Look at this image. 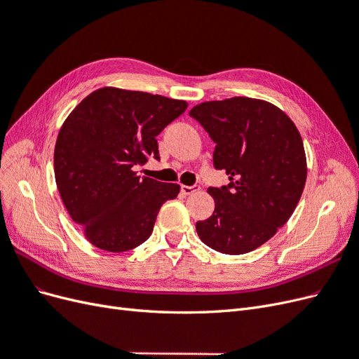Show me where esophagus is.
I'll return each instance as SVG.
<instances>
[{
    "label": "esophagus",
    "mask_w": 359,
    "mask_h": 359,
    "mask_svg": "<svg viewBox=\"0 0 359 359\" xmlns=\"http://www.w3.org/2000/svg\"><path fill=\"white\" fill-rule=\"evenodd\" d=\"M199 189H201L199 186H182L181 191H182V194H186V196H189V194H193L194 191H198Z\"/></svg>",
    "instance_id": "1"
}]
</instances>
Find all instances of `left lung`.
I'll return each mask as SVG.
<instances>
[{"label":"left lung","instance_id":"8db88e82","mask_svg":"<svg viewBox=\"0 0 359 359\" xmlns=\"http://www.w3.org/2000/svg\"><path fill=\"white\" fill-rule=\"evenodd\" d=\"M190 116L215 142V169L231 180L222 189H208L215 208L196 223V232L215 252H253L286 224L306 186L307 158L298 128L276 104L250 97L203 102Z\"/></svg>","mask_w":359,"mask_h":359}]
</instances>
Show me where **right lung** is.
<instances>
[{
  "label": "right lung",
  "mask_w": 359,
  "mask_h": 359,
  "mask_svg": "<svg viewBox=\"0 0 359 359\" xmlns=\"http://www.w3.org/2000/svg\"><path fill=\"white\" fill-rule=\"evenodd\" d=\"M184 100L104 86L62 123L53 151L66 210L93 245L121 253L145 243L161 205L180 186L140 178L135 168L158 157L156 136L187 109Z\"/></svg>",
  "instance_id": "add662e5"
}]
</instances>
